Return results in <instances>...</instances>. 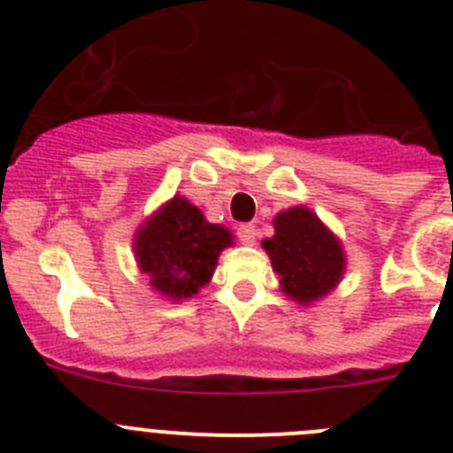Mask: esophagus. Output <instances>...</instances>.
<instances>
[{
    "instance_id": "obj_1",
    "label": "esophagus",
    "mask_w": 453,
    "mask_h": 453,
    "mask_svg": "<svg viewBox=\"0 0 453 453\" xmlns=\"http://www.w3.org/2000/svg\"><path fill=\"white\" fill-rule=\"evenodd\" d=\"M238 238H240V242H242V245H254V242H256V226H254V224H240Z\"/></svg>"
}]
</instances>
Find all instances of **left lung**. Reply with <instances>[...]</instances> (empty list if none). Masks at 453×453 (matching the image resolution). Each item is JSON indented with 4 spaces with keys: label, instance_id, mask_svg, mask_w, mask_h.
Masks as SVG:
<instances>
[{
    "label": "left lung",
    "instance_id": "left-lung-1",
    "mask_svg": "<svg viewBox=\"0 0 453 453\" xmlns=\"http://www.w3.org/2000/svg\"><path fill=\"white\" fill-rule=\"evenodd\" d=\"M263 250L281 276L283 295L303 306L329 295L345 272L340 240L306 206L276 215L274 235L263 240Z\"/></svg>",
    "mask_w": 453,
    "mask_h": 453
}]
</instances>
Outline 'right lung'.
<instances>
[{
	"label": "right lung",
	"instance_id": "obj_1",
	"mask_svg": "<svg viewBox=\"0 0 453 453\" xmlns=\"http://www.w3.org/2000/svg\"><path fill=\"white\" fill-rule=\"evenodd\" d=\"M234 245L231 231L211 224L186 197L163 203L134 238L140 272L163 297L179 302L197 295L213 276L222 250Z\"/></svg>",
	"mask_w": 453,
	"mask_h": 453
}]
</instances>
